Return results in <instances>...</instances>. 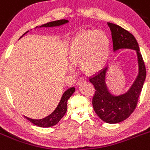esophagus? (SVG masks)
<instances>
[{
  "label": "esophagus",
  "instance_id": "34e87169",
  "mask_svg": "<svg viewBox=\"0 0 150 150\" xmlns=\"http://www.w3.org/2000/svg\"><path fill=\"white\" fill-rule=\"evenodd\" d=\"M85 82V79H82V78H81V79H79V80L77 81V82H76V86H79V85L82 84V82Z\"/></svg>",
  "mask_w": 150,
  "mask_h": 150
}]
</instances>
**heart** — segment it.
<instances>
[{
    "label": "heart",
    "instance_id": "obj_1",
    "mask_svg": "<svg viewBox=\"0 0 150 150\" xmlns=\"http://www.w3.org/2000/svg\"><path fill=\"white\" fill-rule=\"evenodd\" d=\"M108 37L101 30H86L73 38L69 58L73 64L81 62L82 70L87 74H96L105 67L109 54ZM74 71V64H70Z\"/></svg>",
    "mask_w": 150,
    "mask_h": 150
}]
</instances>
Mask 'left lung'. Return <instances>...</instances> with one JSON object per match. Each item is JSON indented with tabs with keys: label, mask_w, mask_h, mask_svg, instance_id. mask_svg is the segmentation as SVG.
Returning <instances> with one entry per match:
<instances>
[{
	"label": "left lung",
	"mask_w": 150,
	"mask_h": 150,
	"mask_svg": "<svg viewBox=\"0 0 150 150\" xmlns=\"http://www.w3.org/2000/svg\"><path fill=\"white\" fill-rule=\"evenodd\" d=\"M108 25L112 32L114 53L123 49L135 50L138 59V75L128 91L123 94H112L108 88L106 75L108 67L89 79L96 90L92 100L96 114L105 123H118L128 118L136 108L146 79V68L134 35L117 24L108 23Z\"/></svg>",
	"instance_id": "left-lung-1"
}]
</instances>
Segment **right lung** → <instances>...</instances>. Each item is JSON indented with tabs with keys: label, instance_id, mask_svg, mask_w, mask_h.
Returning a JSON list of instances; mask_svg holds the SVG:
<instances>
[{
	"label": "right lung",
	"instance_id": "add662e5",
	"mask_svg": "<svg viewBox=\"0 0 150 150\" xmlns=\"http://www.w3.org/2000/svg\"><path fill=\"white\" fill-rule=\"evenodd\" d=\"M69 21L65 20V19H62V20H59V21H55L49 22L47 24H43V25L40 26V27H36L35 28H41V27H59V26L64 25L65 24H68ZM29 31L26 32L24 35H22L21 37L24 36L26 33H27ZM75 91V88H70L68 90L65 91L64 92V94L62 96V98L60 100L59 103L58 104L57 107L56 109L50 114V115L47 116L46 117L42 118V119H32L28 117L24 116L26 119L30 121L33 124L39 127H43V128H47V127H50V126H53L56 125L59 122L64 114L67 112V103L68 100L70 97H71Z\"/></svg>",
	"mask_w": 150,
	"mask_h": 150
}]
</instances>
